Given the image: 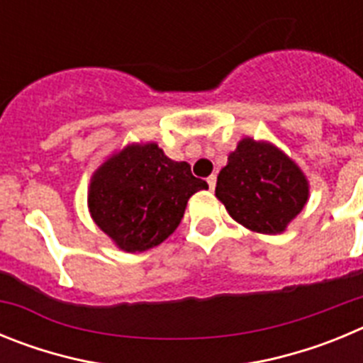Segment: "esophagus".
<instances>
[{"label": "esophagus", "instance_id": "1", "mask_svg": "<svg viewBox=\"0 0 363 363\" xmlns=\"http://www.w3.org/2000/svg\"><path fill=\"white\" fill-rule=\"evenodd\" d=\"M207 184H209V189H211V191H214V187H216V176L211 174L209 178H207Z\"/></svg>", "mask_w": 363, "mask_h": 363}]
</instances>
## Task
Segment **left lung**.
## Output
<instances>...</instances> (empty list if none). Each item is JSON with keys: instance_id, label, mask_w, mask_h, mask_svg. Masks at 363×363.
<instances>
[{"instance_id": "left-lung-1", "label": "left lung", "mask_w": 363, "mask_h": 363, "mask_svg": "<svg viewBox=\"0 0 363 363\" xmlns=\"http://www.w3.org/2000/svg\"><path fill=\"white\" fill-rule=\"evenodd\" d=\"M216 198L247 229L280 234L307 203L309 184L280 149L243 138L218 174Z\"/></svg>"}]
</instances>
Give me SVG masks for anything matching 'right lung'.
<instances>
[{"label": "right lung", "instance_id": "1", "mask_svg": "<svg viewBox=\"0 0 363 363\" xmlns=\"http://www.w3.org/2000/svg\"><path fill=\"white\" fill-rule=\"evenodd\" d=\"M207 187L187 162L167 158L156 143H133L92 174L89 211L121 251L142 252L169 238L189 198Z\"/></svg>", "mask_w": 363, "mask_h": 363}]
</instances>
